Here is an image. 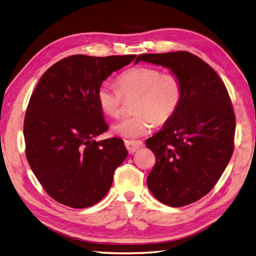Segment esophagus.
Here are the masks:
<instances>
[{"instance_id":"34e87169","label":"esophagus","mask_w":256,"mask_h":256,"mask_svg":"<svg viewBox=\"0 0 256 256\" xmlns=\"http://www.w3.org/2000/svg\"><path fill=\"white\" fill-rule=\"evenodd\" d=\"M126 148L128 150L129 154H134L136 152L138 148L144 146V143L142 141H134V140H126L125 141Z\"/></svg>"}]
</instances>
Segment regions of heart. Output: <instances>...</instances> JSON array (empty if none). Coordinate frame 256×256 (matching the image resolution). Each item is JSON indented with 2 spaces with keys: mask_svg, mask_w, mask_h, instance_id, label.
Instances as JSON below:
<instances>
[{
  "mask_svg": "<svg viewBox=\"0 0 256 256\" xmlns=\"http://www.w3.org/2000/svg\"><path fill=\"white\" fill-rule=\"evenodd\" d=\"M118 88L102 82L97 90V102L104 113L118 118L122 112V95H136L134 114L122 118L113 126L116 134L126 138L148 134L156 125L173 118L182 99V82L174 72H164L158 68L138 66L124 72L118 78Z\"/></svg>",
  "mask_w": 256,
  "mask_h": 256,
  "instance_id": "b5f03b06",
  "label": "heart"
}]
</instances>
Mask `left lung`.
<instances>
[{"label": "left lung", "instance_id": "obj_1", "mask_svg": "<svg viewBox=\"0 0 256 256\" xmlns=\"http://www.w3.org/2000/svg\"><path fill=\"white\" fill-rule=\"evenodd\" d=\"M143 60L171 69L182 82L173 118L146 140L156 156L147 186L171 207L194 203L210 191L234 150L235 114L226 85L203 60L187 51L148 53Z\"/></svg>", "mask_w": 256, "mask_h": 256}]
</instances>
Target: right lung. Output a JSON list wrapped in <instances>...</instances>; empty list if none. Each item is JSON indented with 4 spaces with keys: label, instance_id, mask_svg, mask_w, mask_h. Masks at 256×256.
<instances>
[{
    "label": "right lung",
    "instance_id": "right-lung-1",
    "mask_svg": "<svg viewBox=\"0 0 256 256\" xmlns=\"http://www.w3.org/2000/svg\"><path fill=\"white\" fill-rule=\"evenodd\" d=\"M134 58L76 54L52 65L36 85L23 126L26 154L38 182L56 202L86 208L110 190L128 152L118 138L95 140L109 129L96 94L108 76Z\"/></svg>",
    "mask_w": 256,
    "mask_h": 256
}]
</instances>
